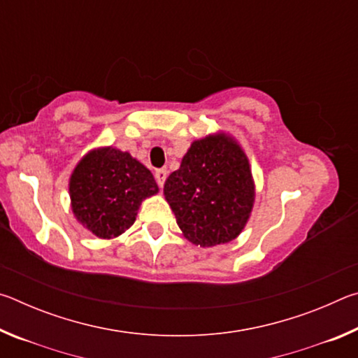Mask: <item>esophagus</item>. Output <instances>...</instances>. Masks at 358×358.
<instances>
[{
  "label": "esophagus",
  "instance_id": "obj_1",
  "mask_svg": "<svg viewBox=\"0 0 358 358\" xmlns=\"http://www.w3.org/2000/svg\"><path fill=\"white\" fill-rule=\"evenodd\" d=\"M155 178H156L157 186H159V187L164 186L166 178H167V171H166V169H157V171L155 172Z\"/></svg>",
  "mask_w": 358,
  "mask_h": 358
}]
</instances>
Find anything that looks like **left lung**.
I'll return each mask as SVG.
<instances>
[{"label":"left lung","mask_w":358,"mask_h":358,"mask_svg":"<svg viewBox=\"0 0 358 358\" xmlns=\"http://www.w3.org/2000/svg\"><path fill=\"white\" fill-rule=\"evenodd\" d=\"M166 201L191 243L208 248L237 238L254 205L250 161L238 142L217 132L191 143L164 185Z\"/></svg>","instance_id":"obj_1"}]
</instances>
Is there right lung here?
Wrapping results in <instances>:
<instances>
[{
  "label": "right lung",
  "instance_id": "1",
  "mask_svg": "<svg viewBox=\"0 0 358 358\" xmlns=\"http://www.w3.org/2000/svg\"><path fill=\"white\" fill-rule=\"evenodd\" d=\"M157 191L153 173L128 151L113 147L90 151L69 178L76 220L96 237L107 240L129 229L142 201Z\"/></svg>",
  "mask_w": 358,
  "mask_h": 358
}]
</instances>
